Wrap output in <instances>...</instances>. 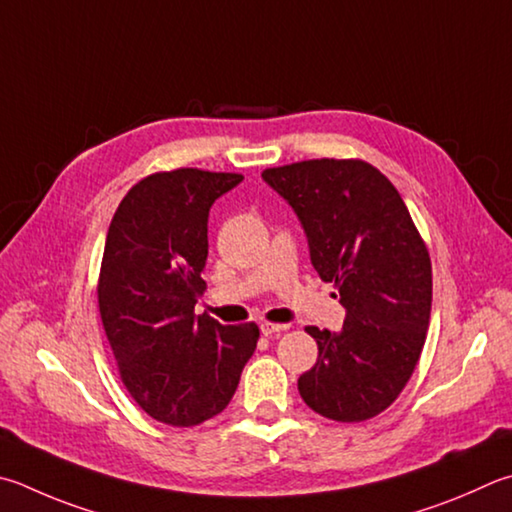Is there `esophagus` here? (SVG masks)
Masks as SVG:
<instances>
[{"label":"esophagus","instance_id":"1","mask_svg":"<svg viewBox=\"0 0 512 512\" xmlns=\"http://www.w3.org/2000/svg\"><path fill=\"white\" fill-rule=\"evenodd\" d=\"M262 333L264 336H275V333H282L288 329V324H275V322H262Z\"/></svg>","mask_w":512,"mask_h":512}]
</instances>
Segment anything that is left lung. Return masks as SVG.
Listing matches in <instances>:
<instances>
[{"label": "left lung", "instance_id": "8db88e82", "mask_svg": "<svg viewBox=\"0 0 512 512\" xmlns=\"http://www.w3.org/2000/svg\"><path fill=\"white\" fill-rule=\"evenodd\" d=\"M264 181L291 203L311 264L338 288L340 331L306 327L318 362L297 380L324 418L360 423L385 412L421 358L432 309V262L401 194L362 159L266 167Z\"/></svg>", "mask_w": 512, "mask_h": 512}]
</instances>
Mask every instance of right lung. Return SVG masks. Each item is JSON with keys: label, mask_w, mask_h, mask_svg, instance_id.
I'll return each mask as SVG.
<instances>
[{"label": "right lung", "mask_w": 512, "mask_h": 512, "mask_svg": "<svg viewBox=\"0 0 512 512\" xmlns=\"http://www.w3.org/2000/svg\"><path fill=\"white\" fill-rule=\"evenodd\" d=\"M244 179L179 167L132 185L109 224L98 309L118 376L154 421L192 427L226 410L255 353V322L194 315L206 291L208 212Z\"/></svg>", "instance_id": "obj_1"}]
</instances>
